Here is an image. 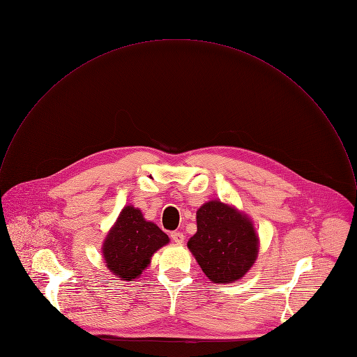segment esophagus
Wrapping results in <instances>:
<instances>
[{
    "instance_id": "obj_1",
    "label": "esophagus",
    "mask_w": 357,
    "mask_h": 357,
    "mask_svg": "<svg viewBox=\"0 0 357 357\" xmlns=\"http://www.w3.org/2000/svg\"><path fill=\"white\" fill-rule=\"evenodd\" d=\"M170 237L173 239V242H176V243H183L184 242V234L180 233V231H173L170 234Z\"/></svg>"
}]
</instances>
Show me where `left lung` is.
I'll use <instances>...</instances> for the list:
<instances>
[{"label":"left lung","mask_w":357,"mask_h":357,"mask_svg":"<svg viewBox=\"0 0 357 357\" xmlns=\"http://www.w3.org/2000/svg\"><path fill=\"white\" fill-rule=\"evenodd\" d=\"M197 227L188 248L206 277L216 284L243 277L257 256L252 223L231 206L211 201L198 209Z\"/></svg>","instance_id":"8db88e82"}]
</instances>
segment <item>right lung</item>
Returning a JSON list of instances; mask_svg holds the SVG:
<instances>
[{
    "label": "right lung",
    "instance_id": "1",
    "mask_svg": "<svg viewBox=\"0 0 357 357\" xmlns=\"http://www.w3.org/2000/svg\"><path fill=\"white\" fill-rule=\"evenodd\" d=\"M169 242V237L142 213L126 206L105 239L102 252L108 268L121 280L132 281L148 266L152 255Z\"/></svg>",
    "mask_w": 357,
    "mask_h": 357
}]
</instances>
